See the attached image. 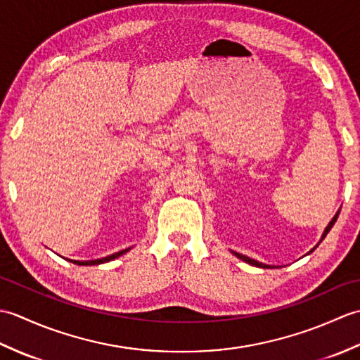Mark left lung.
<instances>
[{"instance_id": "8db88e82", "label": "left lung", "mask_w": 360, "mask_h": 360, "mask_svg": "<svg viewBox=\"0 0 360 360\" xmlns=\"http://www.w3.org/2000/svg\"><path fill=\"white\" fill-rule=\"evenodd\" d=\"M339 213H340V210H339L338 213H335V215H334V218L331 219V223L326 226V229H325V232H323V235H322V240H323V238H325V236L328 235V232H330V231H331V227L334 226V223H335V221H338V217H339ZM316 248H317V246H316ZM316 248H314V249H316ZM314 249H312L311 252H314ZM233 254H235L236 257H238V258H241V259H243V262H246V263H249V264H252V266H258V267H271V266H267V264H263V263H258V262H255V259H250L249 257H244V255H241V254H236V252H233Z\"/></svg>"}]
</instances>
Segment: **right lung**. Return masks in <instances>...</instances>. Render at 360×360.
<instances>
[{"label":"right lung","instance_id":"add662e5","mask_svg":"<svg viewBox=\"0 0 360 360\" xmlns=\"http://www.w3.org/2000/svg\"><path fill=\"white\" fill-rule=\"evenodd\" d=\"M125 252H128V249L120 250V252H117V254H112V255H110V257H105V258H101V259H91V262H72V259H71V262L75 263V264H79V266H93V264H101V263L111 262V259L117 258V257H120V255H124Z\"/></svg>","mask_w":360,"mask_h":360}]
</instances>
